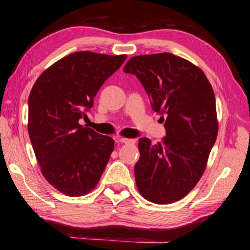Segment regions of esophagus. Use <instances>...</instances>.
<instances>
[{"instance_id":"34e87169","label":"esophagus","mask_w":250,"mask_h":250,"mask_svg":"<svg viewBox=\"0 0 250 250\" xmlns=\"http://www.w3.org/2000/svg\"><path fill=\"white\" fill-rule=\"evenodd\" d=\"M118 142L125 143V145H134L135 140L134 139H126V138H117Z\"/></svg>"}]
</instances>
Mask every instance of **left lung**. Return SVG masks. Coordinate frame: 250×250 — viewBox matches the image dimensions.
Here are the masks:
<instances>
[{
    "label": "left lung",
    "mask_w": 250,
    "mask_h": 250,
    "mask_svg": "<svg viewBox=\"0 0 250 250\" xmlns=\"http://www.w3.org/2000/svg\"><path fill=\"white\" fill-rule=\"evenodd\" d=\"M124 71L137 76L152 109L163 120L166 117L162 142L152 145L150 139H139L137 188L155 204L180 201L200 181L216 141L213 88L197 66L170 53L134 56Z\"/></svg>",
    "instance_id": "obj_1"
}]
</instances>
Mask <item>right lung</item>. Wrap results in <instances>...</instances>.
<instances>
[{
	"label": "right lung",
	"instance_id": "right-lung-1",
	"mask_svg": "<svg viewBox=\"0 0 250 250\" xmlns=\"http://www.w3.org/2000/svg\"><path fill=\"white\" fill-rule=\"evenodd\" d=\"M126 55L77 52L42 74L28 97V134L42 174L68 196H83L98 184L115 141L79 124L103 83Z\"/></svg>",
	"mask_w": 250,
	"mask_h": 250
}]
</instances>
